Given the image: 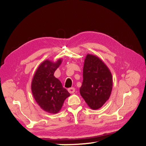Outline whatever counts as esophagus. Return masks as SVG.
<instances>
[{"mask_svg": "<svg viewBox=\"0 0 146 146\" xmlns=\"http://www.w3.org/2000/svg\"><path fill=\"white\" fill-rule=\"evenodd\" d=\"M68 91L69 92V93L73 94V93H74V92H75V88H70L68 89Z\"/></svg>", "mask_w": 146, "mask_h": 146, "instance_id": "obj_1", "label": "esophagus"}]
</instances>
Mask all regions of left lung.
<instances>
[{
	"label": "left lung",
	"mask_w": 146,
	"mask_h": 146,
	"mask_svg": "<svg viewBox=\"0 0 146 146\" xmlns=\"http://www.w3.org/2000/svg\"><path fill=\"white\" fill-rule=\"evenodd\" d=\"M113 78L106 64L97 56L88 54L83 68V82L80 92L92 110H98L108 100Z\"/></svg>",
	"instance_id": "1"
}]
</instances>
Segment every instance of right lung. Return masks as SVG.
I'll list each match as a JSON object with an SVG mask.
<instances>
[{
    "label": "right lung",
    "instance_id": "1",
    "mask_svg": "<svg viewBox=\"0 0 146 146\" xmlns=\"http://www.w3.org/2000/svg\"><path fill=\"white\" fill-rule=\"evenodd\" d=\"M62 59L56 62L46 60L38 66L31 82V90L38 105L44 111L57 113L62 107L64 102L70 96L61 82L54 74L61 64Z\"/></svg>",
    "mask_w": 146,
    "mask_h": 146
}]
</instances>
